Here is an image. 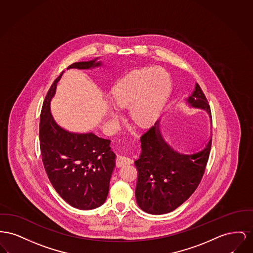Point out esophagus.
Listing matches in <instances>:
<instances>
[{"instance_id":"34e87169","label":"esophagus","mask_w":253,"mask_h":253,"mask_svg":"<svg viewBox=\"0 0 253 253\" xmlns=\"http://www.w3.org/2000/svg\"><path fill=\"white\" fill-rule=\"evenodd\" d=\"M132 160L130 158H128L127 156H125V155H118L117 158H116V166L117 167H124L126 165H129V164H132Z\"/></svg>"}]
</instances>
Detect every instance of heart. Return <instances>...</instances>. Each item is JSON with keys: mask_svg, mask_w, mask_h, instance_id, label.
<instances>
[{"mask_svg": "<svg viewBox=\"0 0 253 253\" xmlns=\"http://www.w3.org/2000/svg\"><path fill=\"white\" fill-rule=\"evenodd\" d=\"M172 89L169 74L160 67L134 69L116 83L111 101L118 109L129 108L133 124L140 127L151 126L158 119ZM113 118L116 113L109 111Z\"/></svg>", "mask_w": 253, "mask_h": 253, "instance_id": "b5f03b06", "label": "heart"}]
</instances>
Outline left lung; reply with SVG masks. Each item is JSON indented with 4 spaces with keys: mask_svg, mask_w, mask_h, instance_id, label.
Wrapping results in <instances>:
<instances>
[{
    "mask_svg": "<svg viewBox=\"0 0 253 253\" xmlns=\"http://www.w3.org/2000/svg\"><path fill=\"white\" fill-rule=\"evenodd\" d=\"M187 102L211 116L209 102L198 84ZM141 155L134 163L138 174L136 201L144 211L160 215L176 210L198 187L210 157L211 139L200 152L180 154L163 139L158 121L141 136Z\"/></svg>",
    "mask_w": 253,
    "mask_h": 253,
    "instance_id": "8db88e82",
    "label": "left lung"
}]
</instances>
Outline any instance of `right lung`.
I'll list each match as a JSON object with an SVG mask.
<instances>
[{
    "mask_svg": "<svg viewBox=\"0 0 253 253\" xmlns=\"http://www.w3.org/2000/svg\"><path fill=\"white\" fill-rule=\"evenodd\" d=\"M100 65L95 59L74 63L67 69H90ZM63 72L47 91L41 111L42 160L50 183L67 204L79 210H93L107 200L115 154L110 150V140L93 133L68 132L54 121L50 100Z\"/></svg>",
    "mask_w": 253,
    "mask_h": 253,
    "instance_id": "obj_1",
    "label": "right lung"
}]
</instances>
